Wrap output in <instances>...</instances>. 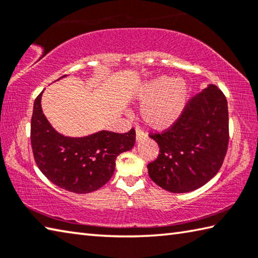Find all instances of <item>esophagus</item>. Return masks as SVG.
I'll list each match as a JSON object with an SVG mask.
<instances>
[{
  "label": "esophagus",
  "instance_id": "1",
  "mask_svg": "<svg viewBox=\"0 0 258 258\" xmlns=\"http://www.w3.org/2000/svg\"><path fill=\"white\" fill-rule=\"evenodd\" d=\"M135 131H137V140H138V141H141L142 139L147 138V134L143 132V131L140 127H137V128H135Z\"/></svg>",
  "mask_w": 258,
  "mask_h": 258
}]
</instances>
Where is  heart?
<instances>
[{
  "instance_id": "obj_1",
  "label": "heart",
  "mask_w": 258,
  "mask_h": 258,
  "mask_svg": "<svg viewBox=\"0 0 258 258\" xmlns=\"http://www.w3.org/2000/svg\"><path fill=\"white\" fill-rule=\"evenodd\" d=\"M141 118L156 130L173 125L181 116L187 100V86L180 78L160 76L143 85L137 94Z\"/></svg>"
}]
</instances>
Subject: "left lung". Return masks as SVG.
<instances>
[{
	"label": "left lung",
	"instance_id": "1",
	"mask_svg": "<svg viewBox=\"0 0 258 258\" xmlns=\"http://www.w3.org/2000/svg\"><path fill=\"white\" fill-rule=\"evenodd\" d=\"M149 137L160 152L148 164L151 180L174 194L198 189L220 171L228 150L225 95L216 85H208L185 103L175 123Z\"/></svg>",
	"mask_w": 258,
	"mask_h": 258
}]
</instances>
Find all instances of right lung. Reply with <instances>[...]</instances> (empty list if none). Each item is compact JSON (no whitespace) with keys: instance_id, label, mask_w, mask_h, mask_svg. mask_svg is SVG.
Returning <instances> with one entry per match:
<instances>
[{"instance_id":"obj_1","label":"right lung","mask_w":258,"mask_h":258,"mask_svg":"<svg viewBox=\"0 0 258 258\" xmlns=\"http://www.w3.org/2000/svg\"><path fill=\"white\" fill-rule=\"evenodd\" d=\"M66 76V75H64ZM42 93L34 102L30 142L40 171L62 189L89 194L110 180L117 156L135 143V130L127 133L101 131L85 138H68L52 127L42 111Z\"/></svg>"}]
</instances>
